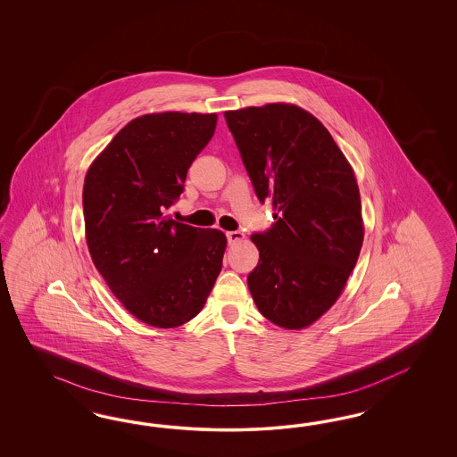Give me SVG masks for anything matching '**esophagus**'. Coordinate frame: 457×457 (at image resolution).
<instances>
[{
  "label": "esophagus",
  "mask_w": 457,
  "mask_h": 457,
  "mask_svg": "<svg viewBox=\"0 0 457 457\" xmlns=\"http://www.w3.org/2000/svg\"><path fill=\"white\" fill-rule=\"evenodd\" d=\"M226 237H228V243H229V245H235L237 241L245 239V235H243L241 231H229V233H226Z\"/></svg>",
  "instance_id": "1"
}]
</instances>
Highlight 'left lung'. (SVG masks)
<instances>
[{"instance_id":"1","label":"left lung","mask_w":457,"mask_h":457,"mask_svg":"<svg viewBox=\"0 0 457 457\" xmlns=\"http://www.w3.org/2000/svg\"><path fill=\"white\" fill-rule=\"evenodd\" d=\"M260 203L275 224L253 233L260 262L248 275L264 319L298 330L332 306L363 243L353 170L330 132L288 104L224 112Z\"/></svg>"}]
</instances>
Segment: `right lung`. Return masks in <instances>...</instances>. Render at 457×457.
Listing matches in <instances>:
<instances>
[{
    "label": "right lung",
    "mask_w": 457,
    "mask_h": 457,
    "mask_svg": "<svg viewBox=\"0 0 457 457\" xmlns=\"http://www.w3.org/2000/svg\"><path fill=\"white\" fill-rule=\"evenodd\" d=\"M216 122V113L142 115L112 138L85 176L92 262L117 300L153 327L194 319L221 271L226 236L166 216Z\"/></svg>",
    "instance_id": "add662e5"
}]
</instances>
